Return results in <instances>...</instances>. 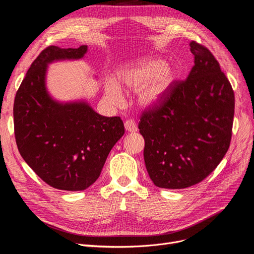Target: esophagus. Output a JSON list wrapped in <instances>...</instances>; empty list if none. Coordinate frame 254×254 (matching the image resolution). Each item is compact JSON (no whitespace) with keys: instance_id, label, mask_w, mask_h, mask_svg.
I'll use <instances>...</instances> for the list:
<instances>
[{"instance_id":"34e87169","label":"esophagus","mask_w":254,"mask_h":254,"mask_svg":"<svg viewBox=\"0 0 254 254\" xmlns=\"http://www.w3.org/2000/svg\"><path fill=\"white\" fill-rule=\"evenodd\" d=\"M125 127L129 132H136L138 130V127H137L136 123L132 122V120H127V122L125 123Z\"/></svg>"}]
</instances>
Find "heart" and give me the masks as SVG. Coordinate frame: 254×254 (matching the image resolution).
Listing matches in <instances>:
<instances>
[{"label": "heart", "mask_w": 254, "mask_h": 254, "mask_svg": "<svg viewBox=\"0 0 254 254\" xmlns=\"http://www.w3.org/2000/svg\"><path fill=\"white\" fill-rule=\"evenodd\" d=\"M176 77V70L165 60L144 57L120 69L116 82L106 83L105 96L112 105H120L124 100L122 89L137 90L138 105L143 109H152L165 100Z\"/></svg>", "instance_id": "b5f03b06"}]
</instances>
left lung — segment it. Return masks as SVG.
<instances>
[{"label":"left lung","mask_w":254,"mask_h":254,"mask_svg":"<svg viewBox=\"0 0 254 254\" xmlns=\"http://www.w3.org/2000/svg\"><path fill=\"white\" fill-rule=\"evenodd\" d=\"M194 65L165 100L145 111L139 123L144 161L154 185L181 190L204 180L228 151L235 96L218 62L191 41Z\"/></svg>","instance_id":"left-lung-1"}]
</instances>
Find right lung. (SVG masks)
Instances as JSON below:
<instances>
[{
  "label": "right lung",
  "mask_w": 254,
  "mask_h": 254,
  "mask_svg": "<svg viewBox=\"0 0 254 254\" xmlns=\"http://www.w3.org/2000/svg\"><path fill=\"white\" fill-rule=\"evenodd\" d=\"M87 45L49 46L31 64L16 92L13 117L20 155L52 188L78 191L95 183L125 134L120 117H106L83 100L59 101L47 88L48 65L83 60Z\"/></svg>",
  "instance_id": "1"
}]
</instances>
